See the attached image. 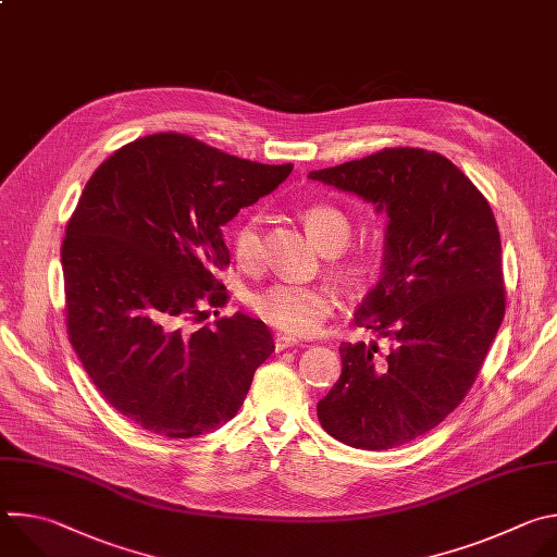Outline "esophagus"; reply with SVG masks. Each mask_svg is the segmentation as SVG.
<instances>
[{
	"label": "esophagus",
	"mask_w": 557,
	"mask_h": 557,
	"mask_svg": "<svg viewBox=\"0 0 557 557\" xmlns=\"http://www.w3.org/2000/svg\"><path fill=\"white\" fill-rule=\"evenodd\" d=\"M299 342L295 339V337H288V335H277L275 337V350L277 352H282V350H286V348H290V346H297Z\"/></svg>",
	"instance_id": "34e87169"
}]
</instances>
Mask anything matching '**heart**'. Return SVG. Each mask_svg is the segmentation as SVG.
<instances>
[{
  "label": "heart",
  "mask_w": 557,
  "mask_h": 557,
  "mask_svg": "<svg viewBox=\"0 0 557 557\" xmlns=\"http://www.w3.org/2000/svg\"><path fill=\"white\" fill-rule=\"evenodd\" d=\"M304 222L308 233L314 237V243L326 253L339 251L333 267L346 284L359 286L368 280L372 271V256L366 251L344 249L352 235V224L342 209L326 202H314L304 211ZM231 249L235 262L243 269H258L262 260V213L249 211L231 228ZM333 306V293L320 284L273 282L251 295V308L260 320L282 333L297 337L310 335L320 329Z\"/></svg>",
  "instance_id": "b5f03b06"
}]
</instances>
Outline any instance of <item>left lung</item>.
Here are the masks:
<instances>
[{
	"label": "left lung",
	"instance_id": "8db88e82",
	"mask_svg": "<svg viewBox=\"0 0 557 557\" xmlns=\"http://www.w3.org/2000/svg\"><path fill=\"white\" fill-rule=\"evenodd\" d=\"M385 209L383 277L355 324L387 339L342 344V376L317 404L322 428L361 449L406 445L449 417L505 317L500 233L487 198L443 153L385 147L310 172Z\"/></svg>",
	"mask_w": 557,
	"mask_h": 557
}]
</instances>
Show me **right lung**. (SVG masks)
Segmentation results:
<instances>
[{
    "mask_svg": "<svg viewBox=\"0 0 557 557\" xmlns=\"http://www.w3.org/2000/svg\"><path fill=\"white\" fill-rule=\"evenodd\" d=\"M187 134L116 149L88 181L61 245L65 331L103 399L138 428L191 438L233 419L275 350L228 301L222 224L288 178ZM219 320L202 325L208 308Z\"/></svg>",
    "mask_w": 557,
    "mask_h": 557,
    "instance_id": "obj_1",
    "label": "right lung"
}]
</instances>
